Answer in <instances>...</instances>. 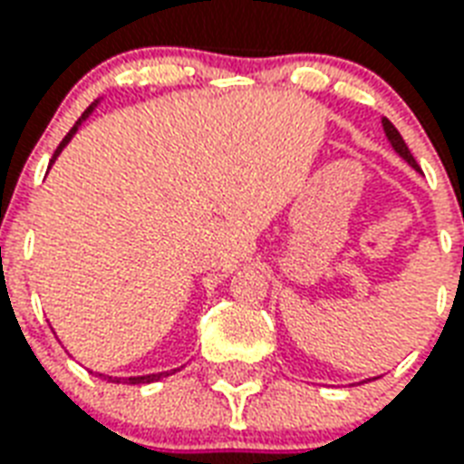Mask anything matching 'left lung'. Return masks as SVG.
<instances>
[{"label": "left lung", "mask_w": 464, "mask_h": 464, "mask_svg": "<svg viewBox=\"0 0 464 464\" xmlns=\"http://www.w3.org/2000/svg\"><path fill=\"white\" fill-rule=\"evenodd\" d=\"M382 129H384V136H387L389 146L394 148V153H397L399 158H401V160H404V162H409V165H411V168L416 169V172H420L419 162L413 160L411 150H409V146H406V143H404V138H401V133H399V130L394 129V123L389 121V119H382ZM372 380H377V377H372Z\"/></svg>", "instance_id": "obj_1"}]
</instances>
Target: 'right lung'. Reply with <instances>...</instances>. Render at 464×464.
I'll use <instances>...</instances> for the list:
<instances>
[{"label": "right lung", "mask_w": 464, "mask_h": 464, "mask_svg": "<svg viewBox=\"0 0 464 464\" xmlns=\"http://www.w3.org/2000/svg\"><path fill=\"white\" fill-rule=\"evenodd\" d=\"M97 104H99V99L97 102H94V104L90 106V109H87V111H84L82 116H80V121L75 123V126H72V129H70V133H67L65 138H63V143H60L58 146V150H55V153H53V160H51V165L55 160H58V155L63 153V148L67 146V143H70V140H72V136H75L77 133V129H80V126H82V121L84 119H87V116L92 114V111H94V109H97ZM51 165H48V168H51ZM99 374V372H97ZM168 374H175V370H169V372H155V374H140V377H126V380H123V377H106V374H99V377H104V380H111V382H116V384H119V382H126V384H150V382H158L160 380V377H168Z\"/></svg>", "instance_id": "right-lung-1"}]
</instances>
